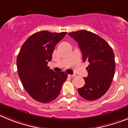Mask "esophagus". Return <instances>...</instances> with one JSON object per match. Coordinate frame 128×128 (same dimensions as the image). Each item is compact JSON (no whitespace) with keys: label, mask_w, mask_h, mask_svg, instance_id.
<instances>
[{"label":"esophagus","mask_w":128,"mask_h":128,"mask_svg":"<svg viewBox=\"0 0 128 128\" xmlns=\"http://www.w3.org/2000/svg\"><path fill=\"white\" fill-rule=\"evenodd\" d=\"M68 76H69L70 77H72H72H75V76H76V75H68Z\"/></svg>","instance_id":"1"}]
</instances>
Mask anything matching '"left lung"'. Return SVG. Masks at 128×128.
I'll return each instance as SVG.
<instances>
[{"label":"left lung","mask_w":128,"mask_h":128,"mask_svg":"<svg viewBox=\"0 0 128 128\" xmlns=\"http://www.w3.org/2000/svg\"><path fill=\"white\" fill-rule=\"evenodd\" d=\"M78 43L82 60L88 62L85 84L78 89L82 98L96 100L106 94L110 87L115 70L114 54L112 48L103 38L85 30L68 33Z\"/></svg>","instance_id":"1"}]
</instances>
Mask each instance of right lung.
Returning <instances> with one entry per match:
<instances>
[{"label": "right lung", "mask_w": 128, "mask_h": 128, "mask_svg": "<svg viewBox=\"0 0 128 128\" xmlns=\"http://www.w3.org/2000/svg\"><path fill=\"white\" fill-rule=\"evenodd\" d=\"M66 33L46 30L34 33L22 44L18 54L17 68L22 86L39 102L46 104L55 100L67 79V74L54 72L48 66L55 46Z\"/></svg>", "instance_id": "right-lung-1"}]
</instances>
